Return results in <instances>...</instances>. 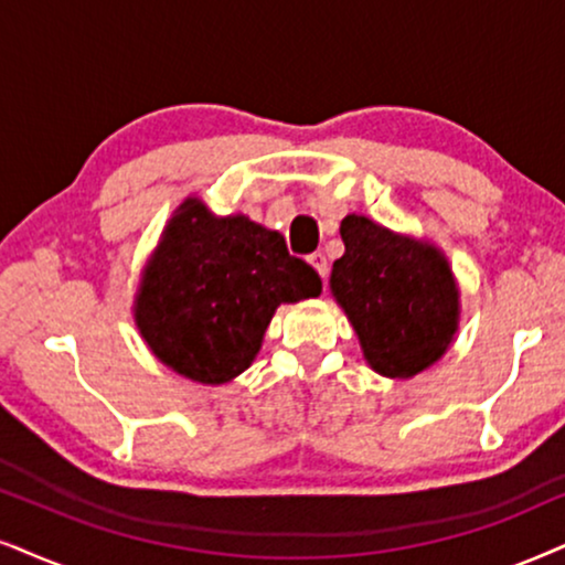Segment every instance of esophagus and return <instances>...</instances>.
I'll use <instances>...</instances> for the list:
<instances>
[{
	"label": "esophagus",
	"instance_id": "obj_1",
	"mask_svg": "<svg viewBox=\"0 0 565 565\" xmlns=\"http://www.w3.org/2000/svg\"><path fill=\"white\" fill-rule=\"evenodd\" d=\"M307 260H310V266L316 268L318 274H320V278H323V281H326V278H328V258H326V255L323 253H312Z\"/></svg>",
	"mask_w": 565,
	"mask_h": 565
}]
</instances>
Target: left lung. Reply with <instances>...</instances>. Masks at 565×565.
Wrapping results in <instances>:
<instances>
[{
    "label": "left lung",
    "instance_id": "8db88e82",
    "mask_svg": "<svg viewBox=\"0 0 565 565\" xmlns=\"http://www.w3.org/2000/svg\"><path fill=\"white\" fill-rule=\"evenodd\" d=\"M344 255L331 291L360 335L375 373L412 377L451 344L459 289L438 249L388 232L365 216L341 221Z\"/></svg>",
    "mask_w": 565,
    "mask_h": 565
}]
</instances>
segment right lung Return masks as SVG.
I'll use <instances>...</instances> for the list:
<instances>
[{
  "mask_svg": "<svg viewBox=\"0 0 565 565\" xmlns=\"http://www.w3.org/2000/svg\"><path fill=\"white\" fill-rule=\"evenodd\" d=\"M320 289L281 234L245 216L213 218L188 200L142 274L135 320L163 365L218 385L249 367L278 305Z\"/></svg>",
  "mask_w": 565,
  "mask_h": 565,
  "instance_id": "add662e5",
  "label": "right lung"
}]
</instances>
